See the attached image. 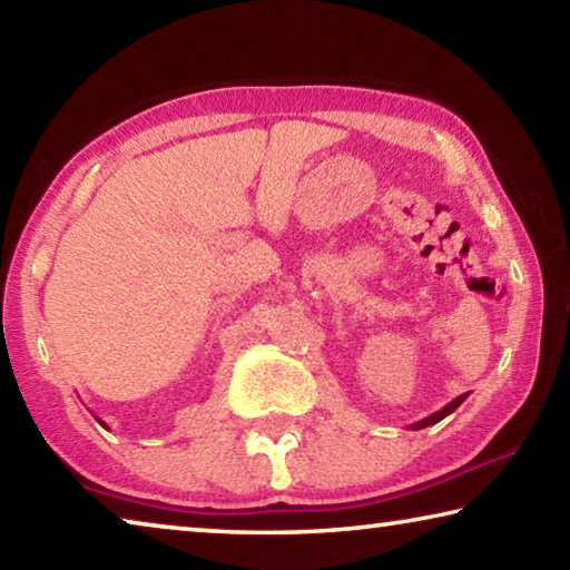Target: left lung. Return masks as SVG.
Segmentation results:
<instances>
[{
	"instance_id": "1",
	"label": "left lung",
	"mask_w": 570,
	"mask_h": 570,
	"mask_svg": "<svg viewBox=\"0 0 570 570\" xmlns=\"http://www.w3.org/2000/svg\"><path fill=\"white\" fill-rule=\"evenodd\" d=\"M465 397H468V394H460V397H455V400H452L450 404H445V407H442V410H438V412H432V414H430V417H424V420H420V422H414V424H410V428H412V430H422V428H430V424H435V422H440V420H445V417H448V414H452V412H455V410L460 407V404H462V402H465Z\"/></svg>"
}]
</instances>
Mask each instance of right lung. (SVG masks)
<instances>
[{
    "mask_svg": "<svg viewBox=\"0 0 570 570\" xmlns=\"http://www.w3.org/2000/svg\"><path fill=\"white\" fill-rule=\"evenodd\" d=\"M98 422H100V424H102V428H108V424H105V422H102V420H98Z\"/></svg>",
    "mask_w": 570,
    "mask_h": 570,
    "instance_id": "add662e5",
    "label": "right lung"
}]
</instances>
